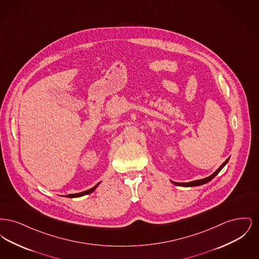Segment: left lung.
<instances>
[{"instance_id": "obj_1", "label": "left lung", "mask_w": 259, "mask_h": 259, "mask_svg": "<svg viewBox=\"0 0 259 259\" xmlns=\"http://www.w3.org/2000/svg\"><path fill=\"white\" fill-rule=\"evenodd\" d=\"M228 160H229V158L227 160H225V162H223L222 166L215 172H213L212 175H210L209 177H208V178H205V179H202V180H198V181H194V182H190V183H175V182H172V183L174 185H181V186H198V185H205V184L209 183V181H211L219 172H221V170L226 165V163L228 162Z\"/></svg>"}]
</instances>
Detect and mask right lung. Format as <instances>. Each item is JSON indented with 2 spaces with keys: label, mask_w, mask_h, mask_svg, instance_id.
I'll return each mask as SVG.
<instances>
[{
  "label": "right lung",
  "mask_w": 259,
  "mask_h": 259,
  "mask_svg": "<svg viewBox=\"0 0 259 259\" xmlns=\"http://www.w3.org/2000/svg\"><path fill=\"white\" fill-rule=\"evenodd\" d=\"M100 185V183L97 184V185H95L94 187H92V188H90V189H88L87 191H83V192H80V193H74V194H69V195H67V197L70 198H74V197H80V196H83V195H87V194H89V193H91V192H93L95 189H96V187Z\"/></svg>",
  "instance_id": "right-lung-1"
}]
</instances>
